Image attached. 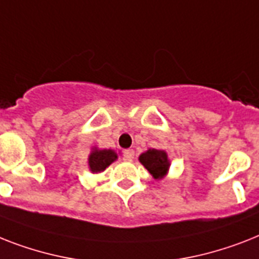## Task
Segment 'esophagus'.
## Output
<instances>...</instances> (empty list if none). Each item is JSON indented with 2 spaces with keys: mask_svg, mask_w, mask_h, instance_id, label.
Returning <instances> with one entry per match:
<instances>
[{
  "mask_svg": "<svg viewBox=\"0 0 259 259\" xmlns=\"http://www.w3.org/2000/svg\"><path fill=\"white\" fill-rule=\"evenodd\" d=\"M123 155H125V159H127V161H133L136 153H134L133 149H127V150L123 151Z\"/></svg>",
  "mask_w": 259,
  "mask_h": 259,
  "instance_id": "34e87169",
  "label": "esophagus"
}]
</instances>
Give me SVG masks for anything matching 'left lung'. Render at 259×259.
<instances>
[{"instance_id": "1", "label": "left lung", "mask_w": 259, "mask_h": 259, "mask_svg": "<svg viewBox=\"0 0 259 259\" xmlns=\"http://www.w3.org/2000/svg\"><path fill=\"white\" fill-rule=\"evenodd\" d=\"M140 162L148 169L154 180H161L167 174L170 167L169 158L165 150L149 149L140 155Z\"/></svg>"}]
</instances>
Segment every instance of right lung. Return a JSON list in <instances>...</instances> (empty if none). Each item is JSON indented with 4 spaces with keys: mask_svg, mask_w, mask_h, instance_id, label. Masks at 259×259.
I'll return each mask as SVG.
<instances>
[{
    "mask_svg": "<svg viewBox=\"0 0 259 259\" xmlns=\"http://www.w3.org/2000/svg\"><path fill=\"white\" fill-rule=\"evenodd\" d=\"M118 158V155L114 150L111 149H100L94 148L90 153L88 163H89V169L92 173H101L108 167L110 163H113L115 159Z\"/></svg>",
    "mask_w": 259,
    "mask_h": 259,
    "instance_id": "right-lung-1",
    "label": "right lung"
}]
</instances>
